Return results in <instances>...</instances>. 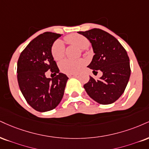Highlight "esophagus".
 <instances>
[{
    "mask_svg": "<svg viewBox=\"0 0 149 149\" xmlns=\"http://www.w3.org/2000/svg\"><path fill=\"white\" fill-rule=\"evenodd\" d=\"M67 76L69 78H73V77H77L76 74H68Z\"/></svg>",
    "mask_w": 149,
    "mask_h": 149,
    "instance_id": "esophagus-1",
    "label": "esophagus"
}]
</instances>
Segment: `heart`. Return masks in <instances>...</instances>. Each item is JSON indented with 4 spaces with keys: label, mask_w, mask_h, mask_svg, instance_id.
Wrapping results in <instances>:
<instances>
[{
    "label": "heart",
    "mask_w": 149,
    "mask_h": 149,
    "mask_svg": "<svg viewBox=\"0 0 149 149\" xmlns=\"http://www.w3.org/2000/svg\"><path fill=\"white\" fill-rule=\"evenodd\" d=\"M66 41L71 44L78 46L82 50H85L89 46V41L85 37L78 34H73L65 37ZM51 55L53 59L56 61L63 58L65 53V47L64 43L58 39L53 43L51 46ZM84 64L82 60H70L66 59L62 60L60 64V69L63 73L67 74L76 73Z\"/></svg>",
    "instance_id": "obj_1"
}]
</instances>
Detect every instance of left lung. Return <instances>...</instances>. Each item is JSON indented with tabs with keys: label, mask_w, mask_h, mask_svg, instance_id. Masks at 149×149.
Here are the masks:
<instances>
[{
	"label": "left lung",
	"mask_w": 149,
	"mask_h": 149,
	"mask_svg": "<svg viewBox=\"0 0 149 149\" xmlns=\"http://www.w3.org/2000/svg\"><path fill=\"white\" fill-rule=\"evenodd\" d=\"M92 44L95 55L88 65L93 72L101 71L99 80L89 77L84 85L87 94L103 105L115 102L124 92L130 76V60L127 52L115 37L98 28L78 32Z\"/></svg>",
	"instance_id": "obj_1"
}]
</instances>
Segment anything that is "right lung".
<instances>
[{
	"mask_svg": "<svg viewBox=\"0 0 149 149\" xmlns=\"http://www.w3.org/2000/svg\"><path fill=\"white\" fill-rule=\"evenodd\" d=\"M61 36L51 32L41 34L21 52L17 62V80L27 103L38 112L55 108L63 97L69 78L60 73L51 55V46ZM50 70L55 78L45 77Z\"/></svg>",
	"mask_w": 149,
	"mask_h": 149,
	"instance_id": "obj_1",
	"label": "right lung"
}]
</instances>
